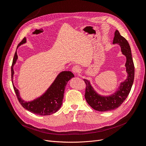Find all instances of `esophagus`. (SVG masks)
Returning <instances> with one entry per match:
<instances>
[{"label":"esophagus","mask_w":146,"mask_h":146,"mask_svg":"<svg viewBox=\"0 0 146 146\" xmlns=\"http://www.w3.org/2000/svg\"><path fill=\"white\" fill-rule=\"evenodd\" d=\"M72 70L75 75H77L78 74V73L80 72L81 69L78 66H74L72 69Z\"/></svg>","instance_id":"1"}]
</instances>
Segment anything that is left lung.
Segmentation results:
<instances>
[{
    "label": "left lung",
    "mask_w": 146,
    "mask_h": 146,
    "mask_svg": "<svg viewBox=\"0 0 146 146\" xmlns=\"http://www.w3.org/2000/svg\"><path fill=\"white\" fill-rule=\"evenodd\" d=\"M113 44H117L121 47L122 54L126 57L125 68L127 77L120 83L117 91L110 96H101L97 92L89 80L84 79L86 83L85 99L87 103L96 111H108L117 108L129 94L135 77V66L132 58L131 48L128 41L116 30L113 39Z\"/></svg>",
    "instance_id": "1"
}]
</instances>
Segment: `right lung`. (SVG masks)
Returning a JSON list of instances; mask_svg holds the SVG:
<instances>
[{
  "mask_svg": "<svg viewBox=\"0 0 146 146\" xmlns=\"http://www.w3.org/2000/svg\"><path fill=\"white\" fill-rule=\"evenodd\" d=\"M25 42L26 38H24L17 46V48ZM17 60V55L16 51L11 66V80L13 88L21 105L30 112L38 115L46 116L56 113L63 104L65 86L68 81L74 77V74L70 71L60 72L44 93L32 101L26 102L21 98L19 90L13 85V75L15 73L13 67Z\"/></svg>",
  "mask_w": 146,
  "mask_h": 146,
  "instance_id": "right-lung-1",
  "label": "right lung"
}]
</instances>
